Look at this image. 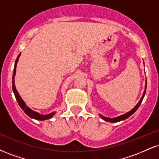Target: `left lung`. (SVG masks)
I'll list each match as a JSON object with an SVG mask.
<instances>
[{"label":"left lung","instance_id":"8db88e82","mask_svg":"<svg viewBox=\"0 0 159 159\" xmlns=\"http://www.w3.org/2000/svg\"><path fill=\"white\" fill-rule=\"evenodd\" d=\"M146 88H147V81H146V84H145V90L144 91V93H143V95L142 97H141V100L139 101V102L138 103V104L135 105V107L133 109V110H131L129 112H127V113L122 115V116H118V117H116V118H107L105 117L104 116H101V115H99L100 116V117L102 118V119H104V121H109V122H118V121H123L124 119H127L128 117H129V116H132L134 112H135L138 110V108L139 107V106H140V104H141V102H142L143 101V98H144V95H145V93H146Z\"/></svg>","mask_w":159,"mask_h":159}]
</instances>
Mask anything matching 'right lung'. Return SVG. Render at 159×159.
Here are the masks:
<instances>
[{
  "instance_id": "add662e5",
  "label": "right lung",
  "mask_w": 159,
  "mask_h": 159,
  "mask_svg": "<svg viewBox=\"0 0 159 159\" xmlns=\"http://www.w3.org/2000/svg\"><path fill=\"white\" fill-rule=\"evenodd\" d=\"M20 53L18 55L16 60H15L14 70H13V75H12V90H13V93H14V94H15V98H16L17 101H18L19 106L20 107V108H21L22 110L24 111L25 113L28 116H30V118H34V119H36V120H38V121H43V120L49 119V118H51L53 116H54L55 112H51V113L47 114V115H41L40 113H38V112H35V111L32 110L29 107L26 106V104H25L24 101H23L21 97L20 96V95H19L18 91H17L16 88H15V73H16L17 63H18V58H19V57H20Z\"/></svg>"
}]
</instances>
